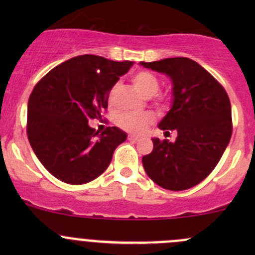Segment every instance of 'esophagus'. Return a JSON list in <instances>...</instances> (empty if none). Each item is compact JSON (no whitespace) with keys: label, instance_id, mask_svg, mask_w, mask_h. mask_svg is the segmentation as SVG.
I'll list each match as a JSON object with an SVG mask.
<instances>
[{"label":"esophagus","instance_id":"esophagus-1","mask_svg":"<svg viewBox=\"0 0 255 255\" xmlns=\"http://www.w3.org/2000/svg\"><path fill=\"white\" fill-rule=\"evenodd\" d=\"M128 139L132 140V142H137L138 137H137V135H134V134H129V135H128Z\"/></svg>","mask_w":255,"mask_h":255}]
</instances>
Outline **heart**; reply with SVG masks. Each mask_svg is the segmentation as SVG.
I'll list each match as a JSON object with an SVG mask.
<instances>
[{
	"instance_id": "1",
	"label": "heart",
	"mask_w": 255,
	"mask_h": 255,
	"mask_svg": "<svg viewBox=\"0 0 255 255\" xmlns=\"http://www.w3.org/2000/svg\"><path fill=\"white\" fill-rule=\"evenodd\" d=\"M132 81L134 84V86L139 90L140 94L144 97H146V99H150V97L155 96L159 91V87H160L159 79L153 73H149V71L145 70L135 73L132 76ZM118 89H120V85L115 84L109 90L107 102H109V105L111 107L115 106L116 104V96H117ZM151 122H153V116L150 113H140V115L123 113V115L118 116L117 121H116L118 127L122 128L126 132L130 133H142Z\"/></svg>"
}]
</instances>
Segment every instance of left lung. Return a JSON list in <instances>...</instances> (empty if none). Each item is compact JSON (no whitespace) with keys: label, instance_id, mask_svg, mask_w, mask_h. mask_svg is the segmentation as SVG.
Here are the masks:
<instances>
[{"label":"left lung","instance_id":"left-lung-1","mask_svg":"<svg viewBox=\"0 0 255 255\" xmlns=\"http://www.w3.org/2000/svg\"><path fill=\"white\" fill-rule=\"evenodd\" d=\"M173 84V105L158 127L175 130L174 143L153 138V150L142 158L146 175L171 191L194 187L210 175L232 135V111L222 85L189 58L144 63Z\"/></svg>","mask_w":255,"mask_h":255}]
</instances>
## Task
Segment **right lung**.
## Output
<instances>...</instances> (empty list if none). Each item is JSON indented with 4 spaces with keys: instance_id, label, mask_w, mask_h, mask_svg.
<instances>
[{
    "instance_id": "right-lung-1",
    "label": "right lung",
    "mask_w": 255,
    "mask_h": 255,
    "mask_svg": "<svg viewBox=\"0 0 255 255\" xmlns=\"http://www.w3.org/2000/svg\"><path fill=\"white\" fill-rule=\"evenodd\" d=\"M132 65L86 54L55 66L35 85L28 101V140L56 179L86 184L109 168L127 133L109 127L99 134L89 121L101 118L109 90Z\"/></svg>"
}]
</instances>
